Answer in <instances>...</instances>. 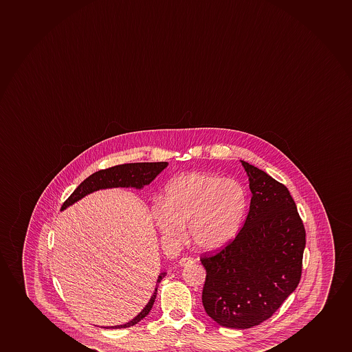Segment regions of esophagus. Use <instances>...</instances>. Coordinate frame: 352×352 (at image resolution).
Instances as JSON below:
<instances>
[{
    "instance_id": "esophagus-1",
    "label": "esophagus",
    "mask_w": 352,
    "mask_h": 352,
    "mask_svg": "<svg viewBox=\"0 0 352 352\" xmlns=\"http://www.w3.org/2000/svg\"><path fill=\"white\" fill-rule=\"evenodd\" d=\"M195 262H196V259L191 258V257H183V258L179 259V265L181 267H186V265L192 264Z\"/></svg>"
}]
</instances>
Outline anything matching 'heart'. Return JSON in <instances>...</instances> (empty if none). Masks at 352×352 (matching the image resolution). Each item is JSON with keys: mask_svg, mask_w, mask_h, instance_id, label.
<instances>
[{"mask_svg": "<svg viewBox=\"0 0 352 352\" xmlns=\"http://www.w3.org/2000/svg\"><path fill=\"white\" fill-rule=\"evenodd\" d=\"M247 191L241 183L211 173H186L173 178L166 198L151 208L158 230L169 242L189 236L199 250L226 247L239 234L247 211Z\"/></svg>", "mask_w": 352, "mask_h": 352, "instance_id": "b5f03b06", "label": "heart"}]
</instances>
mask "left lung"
<instances>
[{"label":"left lung","mask_w":352,"mask_h":352,"mask_svg":"<svg viewBox=\"0 0 352 352\" xmlns=\"http://www.w3.org/2000/svg\"><path fill=\"white\" fill-rule=\"evenodd\" d=\"M250 209L242 230L223 250L201 258L203 307L221 327L249 329L270 318L302 276L305 229L287 188L241 161Z\"/></svg>","instance_id":"obj_1"}]
</instances>
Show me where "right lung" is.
<instances>
[{
	"mask_svg": "<svg viewBox=\"0 0 352 352\" xmlns=\"http://www.w3.org/2000/svg\"><path fill=\"white\" fill-rule=\"evenodd\" d=\"M168 162H144V163H129V164H121V166H111L109 169L100 170L95 174L90 175L85 181L77 186L73 194L69 196L68 199L63 203L61 211L67 209L68 206H73L74 203L80 201L87 195L91 194L94 191L102 190V189H111V188H133L141 190L144 186H148L154 181L161 171L168 166ZM166 275V271H162L158 276L156 287L154 294L150 297L149 302L144 309L138 314L133 320L123 325H115V327H103L104 329H123L130 327L138 324L149 314L151 307L154 305L155 298L157 295L158 284Z\"/></svg>",
	"mask_w": 352,
	"mask_h": 352,
	"instance_id": "add662e5",
	"label": "right lung"
}]
</instances>
